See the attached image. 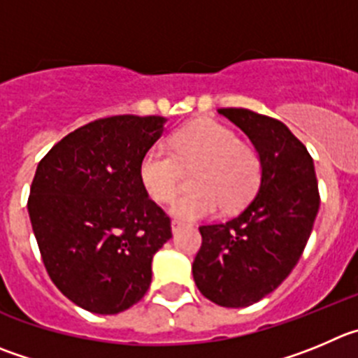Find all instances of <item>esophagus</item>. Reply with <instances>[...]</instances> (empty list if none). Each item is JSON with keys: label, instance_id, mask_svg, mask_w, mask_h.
Instances as JSON below:
<instances>
[{"label": "esophagus", "instance_id": "34e87169", "mask_svg": "<svg viewBox=\"0 0 358 358\" xmlns=\"http://www.w3.org/2000/svg\"><path fill=\"white\" fill-rule=\"evenodd\" d=\"M182 228H183V222H180V220H173V222H171V231L173 233H178Z\"/></svg>", "mask_w": 358, "mask_h": 358}]
</instances>
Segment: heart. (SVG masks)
Masks as SVG:
<instances>
[{
  "label": "heart",
  "mask_w": 358,
  "mask_h": 358,
  "mask_svg": "<svg viewBox=\"0 0 358 358\" xmlns=\"http://www.w3.org/2000/svg\"><path fill=\"white\" fill-rule=\"evenodd\" d=\"M192 187L171 205L180 220L212 217L224 206L238 212L255 198L262 182V160L256 150L238 141L231 129L213 120H198L171 138V152L162 146L146 150L139 164V178L148 196L168 203L182 187V169L198 168Z\"/></svg>",
  "instance_id": "b5f03b06"
}]
</instances>
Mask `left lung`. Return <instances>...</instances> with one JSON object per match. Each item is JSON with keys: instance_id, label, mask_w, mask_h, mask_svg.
<instances>
[{"instance_id": "8db88e82", "label": "left lung", "mask_w": 358, "mask_h": 358, "mask_svg": "<svg viewBox=\"0 0 358 358\" xmlns=\"http://www.w3.org/2000/svg\"><path fill=\"white\" fill-rule=\"evenodd\" d=\"M217 111L250 139L262 182L238 217L199 228L203 243L192 275L217 306L247 307L272 293L299 263L318 215V182L309 152L285 123L242 108Z\"/></svg>"}]
</instances>
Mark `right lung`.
I'll return each mask as SVG.
<instances>
[{
	"mask_svg": "<svg viewBox=\"0 0 358 358\" xmlns=\"http://www.w3.org/2000/svg\"><path fill=\"white\" fill-rule=\"evenodd\" d=\"M164 116L122 115L70 132L38 162L28 212L56 288L95 315H118L145 296L152 259L171 220L139 178Z\"/></svg>",
	"mask_w": 358,
	"mask_h": 358,
	"instance_id": "right-lung-1",
	"label": "right lung"
}]
</instances>
